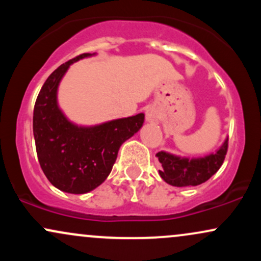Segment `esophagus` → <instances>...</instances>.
<instances>
[{"instance_id": "obj_1", "label": "esophagus", "mask_w": 261, "mask_h": 261, "mask_svg": "<svg viewBox=\"0 0 261 261\" xmlns=\"http://www.w3.org/2000/svg\"><path fill=\"white\" fill-rule=\"evenodd\" d=\"M146 120L148 122H155L158 120V113L154 108H148L146 110Z\"/></svg>"}]
</instances>
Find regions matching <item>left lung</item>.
<instances>
[{
  "mask_svg": "<svg viewBox=\"0 0 261 261\" xmlns=\"http://www.w3.org/2000/svg\"><path fill=\"white\" fill-rule=\"evenodd\" d=\"M228 149V139L223 142L220 149L202 158H182L178 155L158 152L161 162L160 175L164 181L173 187H196L207 181L222 166Z\"/></svg>",
  "mask_w": 261,
  "mask_h": 261,
  "instance_id": "obj_1",
  "label": "left lung"
}]
</instances>
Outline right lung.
<instances>
[{
    "mask_svg": "<svg viewBox=\"0 0 261 261\" xmlns=\"http://www.w3.org/2000/svg\"><path fill=\"white\" fill-rule=\"evenodd\" d=\"M92 54H82L62 64L47 77L39 92L33 114V134L39 163L55 188L86 194L107 179L122 143L142 126V113L91 127L77 126L58 106V87L71 64Z\"/></svg>",
    "mask_w": 261,
    "mask_h": 261,
    "instance_id": "obj_1",
    "label": "right lung"
}]
</instances>
